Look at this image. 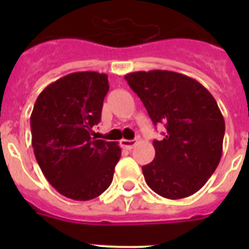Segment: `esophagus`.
<instances>
[{
	"instance_id": "1",
	"label": "esophagus",
	"mask_w": 249,
	"mask_h": 249,
	"mask_svg": "<svg viewBox=\"0 0 249 249\" xmlns=\"http://www.w3.org/2000/svg\"><path fill=\"white\" fill-rule=\"evenodd\" d=\"M136 140H121V146L123 148H127V149H132L133 147L136 146Z\"/></svg>"
}]
</instances>
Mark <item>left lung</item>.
Returning a JSON list of instances; mask_svg holds the SVG:
<instances>
[{
  "label": "left lung",
  "instance_id": "8db88e82",
  "mask_svg": "<svg viewBox=\"0 0 249 249\" xmlns=\"http://www.w3.org/2000/svg\"><path fill=\"white\" fill-rule=\"evenodd\" d=\"M143 102L163 140L153 141L155 160L142 167L152 191L164 198L192 196L213 175L222 156L224 120L208 89L172 71L132 72L124 76Z\"/></svg>",
  "mask_w": 249,
  "mask_h": 249
}]
</instances>
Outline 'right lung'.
Segmentation results:
<instances>
[{
  "mask_svg": "<svg viewBox=\"0 0 249 249\" xmlns=\"http://www.w3.org/2000/svg\"><path fill=\"white\" fill-rule=\"evenodd\" d=\"M108 89L107 74L74 72L48 85L34 106L30 124L37 163L67 198H96L113 179L118 143L92 137Z\"/></svg>",
  "mask_w": 249,
  "mask_h": 249,
  "instance_id": "1",
  "label": "right lung"
}]
</instances>
